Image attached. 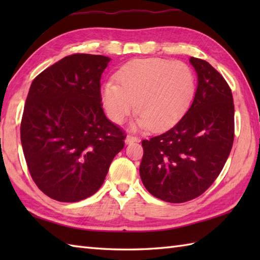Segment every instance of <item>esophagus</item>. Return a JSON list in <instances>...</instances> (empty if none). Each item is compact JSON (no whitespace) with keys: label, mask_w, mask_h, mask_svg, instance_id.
<instances>
[{"label":"esophagus","mask_w":260,"mask_h":260,"mask_svg":"<svg viewBox=\"0 0 260 260\" xmlns=\"http://www.w3.org/2000/svg\"><path fill=\"white\" fill-rule=\"evenodd\" d=\"M137 141H139V139H137L136 136H133V135H127L126 139H125L126 144H131V143H134V142H137Z\"/></svg>","instance_id":"1"}]
</instances>
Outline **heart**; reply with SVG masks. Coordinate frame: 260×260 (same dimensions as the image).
<instances>
[{
    "instance_id": "b5f03b06",
    "label": "heart",
    "mask_w": 260,
    "mask_h": 260,
    "mask_svg": "<svg viewBox=\"0 0 260 260\" xmlns=\"http://www.w3.org/2000/svg\"><path fill=\"white\" fill-rule=\"evenodd\" d=\"M102 89V104L108 117L120 124L136 104L137 127L161 129L173 124L189 106L194 93L192 69L182 61L137 59L115 75Z\"/></svg>"
}]
</instances>
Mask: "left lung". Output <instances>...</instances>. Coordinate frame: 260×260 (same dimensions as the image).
Segmentation results:
<instances>
[{
	"label": "left lung",
	"mask_w": 260,
	"mask_h": 260,
	"mask_svg": "<svg viewBox=\"0 0 260 260\" xmlns=\"http://www.w3.org/2000/svg\"><path fill=\"white\" fill-rule=\"evenodd\" d=\"M198 87L190 108L162 134L142 142L140 175L152 196L171 203L190 201L221 172L235 137L230 87L206 60L190 58Z\"/></svg>",
	"instance_id": "left-lung-1"
}]
</instances>
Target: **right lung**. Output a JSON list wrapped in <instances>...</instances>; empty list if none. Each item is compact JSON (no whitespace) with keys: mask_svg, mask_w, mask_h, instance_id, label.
Instances as JSON below:
<instances>
[{"mask_svg":"<svg viewBox=\"0 0 260 260\" xmlns=\"http://www.w3.org/2000/svg\"><path fill=\"white\" fill-rule=\"evenodd\" d=\"M110 58L76 53L32 81L21 143L33 181L46 196L77 202L101 189L125 134L102 107L101 77Z\"/></svg>","mask_w":260,"mask_h":260,"instance_id":"right-lung-1","label":"right lung"}]
</instances>
